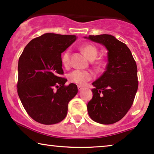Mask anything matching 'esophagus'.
I'll use <instances>...</instances> for the list:
<instances>
[{
    "label": "esophagus",
    "instance_id": "esophagus-1",
    "mask_svg": "<svg viewBox=\"0 0 154 154\" xmlns=\"http://www.w3.org/2000/svg\"><path fill=\"white\" fill-rule=\"evenodd\" d=\"M77 89H78L79 91H81V90H82L83 88L81 87V86H77Z\"/></svg>",
    "mask_w": 154,
    "mask_h": 154
}]
</instances>
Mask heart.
I'll list each match as a JSON object with an SVG mask.
<instances>
[{
    "instance_id": "1",
    "label": "heart",
    "mask_w": 154,
    "mask_h": 154,
    "mask_svg": "<svg viewBox=\"0 0 154 154\" xmlns=\"http://www.w3.org/2000/svg\"><path fill=\"white\" fill-rule=\"evenodd\" d=\"M81 50L90 60H94L98 55V49L92 44H85L81 47ZM70 49L65 50L61 56V62L65 67L69 66L70 64ZM93 78V74L89 71L75 69L69 73L68 79L71 82L79 85H85L87 82Z\"/></svg>"
}]
</instances>
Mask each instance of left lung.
Wrapping results in <instances>:
<instances>
[{"mask_svg": "<svg viewBox=\"0 0 154 154\" xmlns=\"http://www.w3.org/2000/svg\"><path fill=\"white\" fill-rule=\"evenodd\" d=\"M87 38L108 49L106 71L92 83L95 88L87 104L88 113L98 123L113 124L125 116L134 102L138 89L136 62L126 44L113 36L101 34Z\"/></svg>", "mask_w": 154, "mask_h": 154, "instance_id": "1", "label": "left lung"}]
</instances>
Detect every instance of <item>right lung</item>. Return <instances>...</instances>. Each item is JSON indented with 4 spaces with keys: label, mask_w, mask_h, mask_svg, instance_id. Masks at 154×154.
I'll return each instance as SVG.
<instances>
[{
    "label": "right lung",
    "mask_w": 154,
    "mask_h": 154,
    "mask_svg": "<svg viewBox=\"0 0 154 154\" xmlns=\"http://www.w3.org/2000/svg\"><path fill=\"white\" fill-rule=\"evenodd\" d=\"M75 35L46 33L26 45L18 62L17 93L29 116L44 125L62 121L67 106L77 94V85H65L61 53Z\"/></svg>",
    "instance_id": "obj_1"
}]
</instances>
